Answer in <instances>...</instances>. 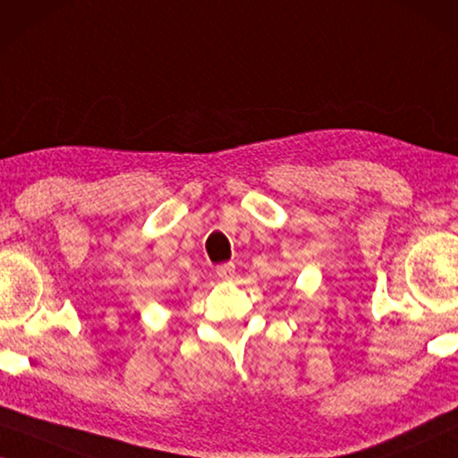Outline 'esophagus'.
<instances>
[{
    "instance_id": "obj_1",
    "label": "esophagus",
    "mask_w": 458,
    "mask_h": 458,
    "mask_svg": "<svg viewBox=\"0 0 458 458\" xmlns=\"http://www.w3.org/2000/svg\"><path fill=\"white\" fill-rule=\"evenodd\" d=\"M216 274L220 276L222 280H232L236 274V266L234 263H222V266L216 267Z\"/></svg>"
}]
</instances>
